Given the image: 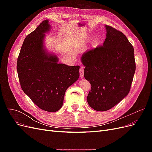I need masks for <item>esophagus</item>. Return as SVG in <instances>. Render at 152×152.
<instances>
[{"label":"esophagus","instance_id":"esophagus-1","mask_svg":"<svg viewBox=\"0 0 152 152\" xmlns=\"http://www.w3.org/2000/svg\"><path fill=\"white\" fill-rule=\"evenodd\" d=\"M79 72H80V78H83L84 77V68L81 67L79 70Z\"/></svg>","mask_w":152,"mask_h":152}]
</instances>
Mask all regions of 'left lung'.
I'll list each match as a JSON object with an SVG mask.
<instances>
[{"label":"left lung","mask_w":152,"mask_h":152,"mask_svg":"<svg viewBox=\"0 0 152 152\" xmlns=\"http://www.w3.org/2000/svg\"><path fill=\"white\" fill-rule=\"evenodd\" d=\"M105 28L103 45L81 57L84 77L91 85L87 103L99 112L113 108L128 94L136 70L134 48L127 38L112 26Z\"/></svg>","instance_id":"8db88e82"}]
</instances>
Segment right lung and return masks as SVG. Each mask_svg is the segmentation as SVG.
<instances>
[{"instance_id":"obj_1","label":"right lung","mask_w":152,"mask_h":152,"mask_svg":"<svg viewBox=\"0 0 152 152\" xmlns=\"http://www.w3.org/2000/svg\"><path fill=\"white\" fill-rule=\"evenodd\" d=\"M50 29L43 21L28 34L21 46L17 72L22 90L38 107L57 112L63 104L66 89L79 78V66L58 63L56 54L45 49V33Z\"/></svg>"}]
</instances>
